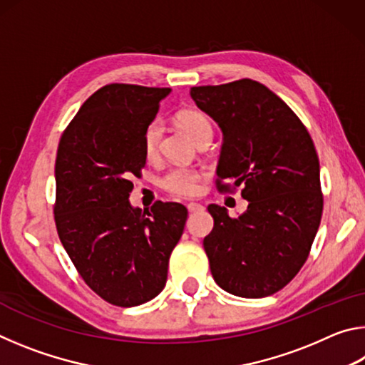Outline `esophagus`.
<instances>
[{
  "instance_id": "34e87169",
  "label": "esophagus",
  "mask_w": 365,
  "mask_h": 365,
  "mask_svg": "<svg viewBox=\"0 0 365 365\" xmlns=\"http://www.w3.org/2000/svg\"><path fill=\"white\" fill-rule=\"evenodd\" d=\"M187 207H188L190 212H200V211H202V209H205V206L200 205V202H190V205H187Z\"/></svg>"
}]
</instances>
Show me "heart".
Returning a JSON list of instances; mask_svg holds the SVG:
<instances>
[{
    "mask_svg": "<svg viewBox=\"0 0 365 365\" xmlns=\"http://www.w3.org/2000/svg\"><path fill=\"white\" fill-rule=\"evenodd\" d=\"M178 123L187 130L191 137L196 140V143L205 137H212V125L207 117L195 109H185L178 114ZM160 137H163V122L154 119L145 127L143 132V151L146 158H154L159 151ZM200 170L175 168L169 170L163 178V187L170 191L172 195L190 197L200 193L201 188Z\"/></svg>",
    "mask_w": 365,
    "mask_h": 365,
    "instance_id": "heart-1",
    "label": "heart"
}]
</instances>
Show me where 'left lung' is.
Listing matches in <instances>:
<instances>
[{"label":"left lung","instance_id":"left-lung-1","mask_svg":"<svg viewBox=\"0 0 365 365\" xmlns=\"http://www.w3.org/2000/svg\"><path fill=\"white\" fill-rule=\"evenodd\" d=\"M190 95L224 137L219 187H242L248 201L235 219L225 207H207L214 228L202 245L211 274L228 293L265 298L293 280L319 230L324 200L316 148L298 115L256 80L193 86Z\"/></svg>","mask_w":365,"mask_h":365}]
</instances>
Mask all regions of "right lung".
<instances>
[{"instance_id":"1","label":"right lung","mask_w":365,"mask_h":365,"mask_svg":"<svg viewBox=\"0 0 365 365\" xmlns=\"http://www.w3.org/2000/svg\"><path fill=\"white\" fill-rule=\"evenodd\" d=\"M170 88L110 83L95 91L61 137L54 220L86 285L110 304L140 306L163 292L187 207L128 201L145 168V127Z\"/></svg>"}]
</instances>
